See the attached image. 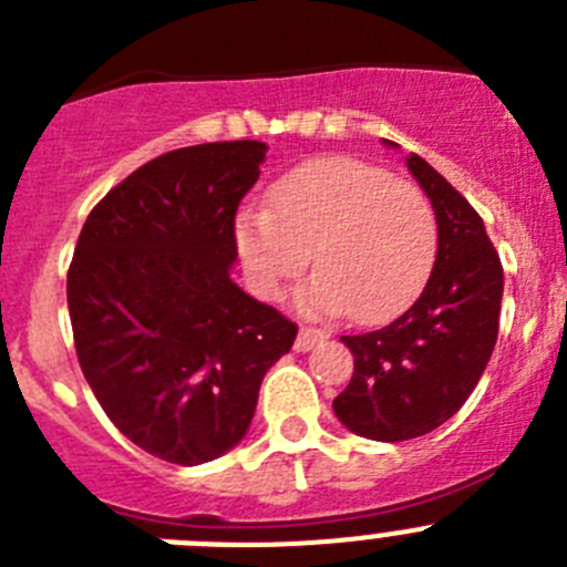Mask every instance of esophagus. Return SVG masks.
<instances>
[{
	"label": "esophagus",
	"mask_w": 567,
	"mask_h": 567,
	"mask_svg": "<svg viewBox=\"0 0 567 567\" xmlns=\"http://www.w3.org/2000/svg\"><path fill=\"white\" fill-rule=\"evenodd\" d=\"M323 338H327V334L320 332V329L300 327L298 340H295V352H309V349H315V346H318Z\"/></svg>",
	"instance_id": "obj_1"
}]
</instances>
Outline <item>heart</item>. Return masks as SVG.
<instances>
[{
	"instance_id": "1",
	"label": "heart",
	"mask_w": 567,
	"mask_h": 567,
	"mask_svg": "<svg viewBox=\"0 0 567 567\" xmlns=\"http://www.w3.org/2000/svg\"><path fill=\"white\" fill-rule=\"evenodd\" d=\"M267 209H244L235 244L260 298H278L309 264L300 289L309 315L383 320L429 278L437 221L423 189L349 155L312 158L269 189Z\"/></svg>"
}]
</instances>
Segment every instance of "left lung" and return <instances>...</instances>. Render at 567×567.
Returning a JSON list of instances; mask_svg holds the SVG:
<instances>
[{
    "mask_svg": "<svg viewBox=\"0 0 567 567\" xmlns=\"http://www.w3.org/2000/svg\"><path fill=\"white\" fill-rule=\"evenodd\" d=\"M405 164L432 198L437 260L392 323L340 338L354 374L332 403L346 429L380 443L423 437L460 412L494 352L503 303V264L477 209L420 155Z\"/></svg>",
    "mask_w": 567,
    "mask_h": 567,
    "instance_id": "obj_1",
    "label": "left lung"
}]
</instances>
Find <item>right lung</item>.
I'll return each instance as SVG.
<instances>
[{
  "label": "right lung",
  "mask_w": 567,
  "mask_h": 567,
  "mask_svg": "<svg viewBox=\"0 0 567 567\" xmlns=\"http://www.w3.org/2000/svg\"><path fill=\"white\" fill-rule=\"evenodd\" d=\"M264 153V142H213L158 155L93 207L70 260L84 378L110 423L167 463L233 449L298 334L229 280L235 213Z\"/></svg>",
  "instance_id": "obj_1"
}]
</instances>
